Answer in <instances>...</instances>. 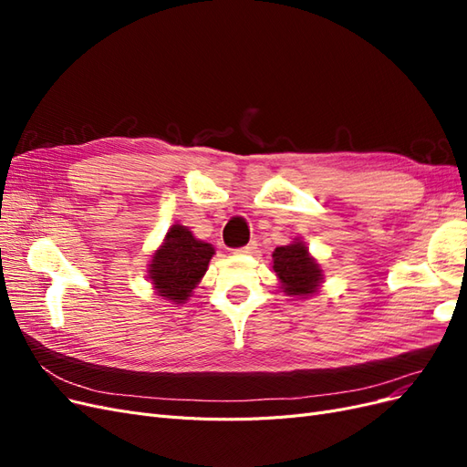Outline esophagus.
Masks as SVG:
<instances>
[{"instance_id":"obj_1","label":"esophagus","mask_w":467,"mask_h":467,"mask_svg":"<svg viewBox=\"0 0 467 467\" xmlns=\"http://www.w3.org/2000/svg\"><path fill=\"white\" fill-rule=\"evenodd\" d=\"M255 249H257V242H255V239H253V242H249L245 247L235 249V253H237V255H253V253H255Z\"/></svg>"}]
</instances>
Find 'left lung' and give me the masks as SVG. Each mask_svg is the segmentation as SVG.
<instances>
[{"label":"left lung","instance_id":"8db88e82","mask_svg":"<svg viewBox=\"0 0 467 467\" xmlns=\"http://www.w3.org/2000/svg\"><path fill=\"white\" fill-rule=\"evenodd\" d=\"M273 268L280 280V288L294 298H306L319 290L323 273L317 261L309 255L304 242L276 247L273 253Z\"/></svg>","mask_w":467,"mask_h":467}]
</instances>
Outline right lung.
<instances>
[{"mask_svg":"<svg viewBox=\"0 0 467 467\" xmlns=\"http://www.w3.org/2000/svg\"><path fill=\"white\" fill-rule=\"evenodd\" d=\"M214 247L196 239L187 225L175 223L169 228L163 245L153 253L148 278L163 300L182 304L208 271Z\"/></svg>","mask_w":467,"mask_h":467,"instance_id":"right-lung-1","label":"right lung"}]
</instances>
